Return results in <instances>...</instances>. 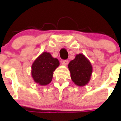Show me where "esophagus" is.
Segmentation results:
<instances>
[{
	"mask_svg": "<svg viewBox=\"0 0 121 121\" xmlns=\"http://www.w3.org/2000/svg\"><path fill=\"white\" fill-rule=\"evenodd\" d=\"M63 64L65 65H67L68 64V61L67 60H65L63 61Z\"/></svg>",
	"mask_w": 121,
	"mask_h": 121,
	"instance_id": "esophagus-1",
	"label": "esophagus"
}]
</instances>
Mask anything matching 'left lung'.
<instances>
[{"label":"left lung","instance_id":"8db88e82","mask_svg":"<svg viewBox=\"0 0 121 121\" xmlns=\"http://www.w3.org/2000/svg\"><path fill=\"white\" fill-rule=\"evenodd\" d=\"M72 81L80 86L86 85L91 79L92 67L90 60L82 54H77L75 58L68 64Z\"/></svg>","mask_w":121,"mask_h":121}]
</instances>
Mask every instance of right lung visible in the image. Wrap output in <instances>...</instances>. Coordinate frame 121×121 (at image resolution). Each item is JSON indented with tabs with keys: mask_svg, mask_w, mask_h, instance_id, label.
<instances>
[{
	"mask_svg": "<svg viewBox=\"0 0 121 121\" xmlns=\"http://www.w3.org/2000/svg\"><path fill=\"white\" fill-rule=\"evenodd\" d=\"M58 59L51 54L43 52L36 58L31 65V76L34 81L40 85H46L52 81L54 71L59 66Z\"/></svg>",
	"mask_w": 121,
	"mask_h": 121,
	"instance_id": "obj_1",
	"label": "right lung"
}]
</instances>
